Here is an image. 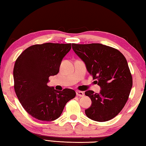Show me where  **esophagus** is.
Segmentation results:
<instances>
[{"instance_id": "obj_1", "label": "esophagus", "mask_w": 146, "mask_h": 146, "mask_svg": "<svg viewBox=\"0 0 146 146\" xmlns=\"http://www.w3.org/2000/svg\"><path fill=\"white\" fill-rule=\"evenodd\" d=\"M76 95L78 96V97H83V96L84 95V92H82V91H76Z\"/></svg>"}]
</instances>
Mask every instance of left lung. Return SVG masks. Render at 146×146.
<instances>
[{
	"mask_svg": "<svg viewBox=\"0 0 146 146\" xmlns=\"http://www.w3.org/2000/svg\"><path fill=\"white\" fill-rule=\"evenodd\" d=\"M72 48L101 88L99 93L91 90L85 92L92 102L85 110L86 116L97 122L112 119L124 107L133 86L125 56L117 49L102 44H72Z\"/></svg>",
	"mask_w": 146,
	"mask_h": 146,
	"instance_id": "8db88e82",
	"label": "left lung"
}]
</instances>
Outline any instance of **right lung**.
<instances>
[{
	"label": "right lung",
	"mask_w": 146,
	"mask_h": 146,
	"mask_svg": "<svg viewBox=\"0 0 146 146\" xmlns=\"http://www.w3.org/2000/svg\"><path fill=\"white\" fill-rule=\"evenodd\" d=\"M71 44L44 43L31 46L17 58L13 69L14 88L24 110L36 119L53 121L60 117L75 91H57L47 84L56 75Z\"/></svg>",
	"instance_id": "obj_1"
}]
</instances>
